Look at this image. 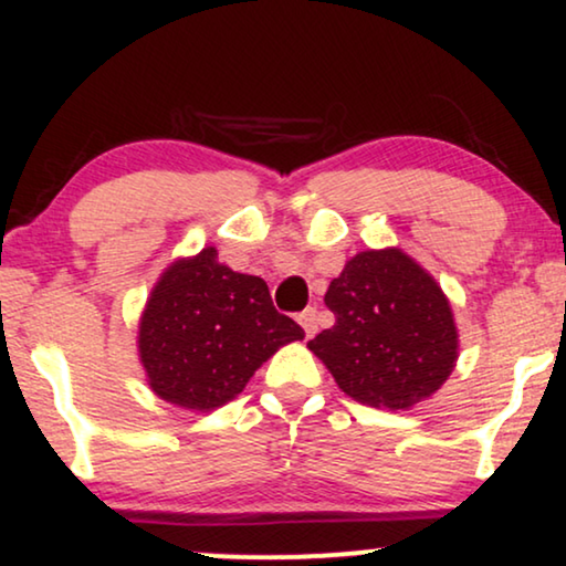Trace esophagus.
<instances>
[{"label":"esophagus","mask_w":566,"mask_h":566,"mask_svg":"<svg viewBox=\"0 0 566 566\" xmlns=\"http://www.w3.org/2000/svg\"><path fill=\"white\" fill-rule=\"evenodd\" d=\"M298 324H301V327H304L306 337H314L316 332H319V312H316L314 306L304 308V312L298 314Z\"/></svg>","instance_id":"esophagus-1"}]
</instances>
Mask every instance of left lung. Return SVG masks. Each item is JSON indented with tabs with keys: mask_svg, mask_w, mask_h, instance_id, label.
<instances>
[{
	"mask_svg": "<svg viewBox=\"0 0 566 566\" xmlns=\"http://www.w3.org/2000/svg\"><path fill=\"white\" fill-rule=\"evenodd\" d=\"M324 304L335 324L308 339V350L360 405L409 409L451 376L459 358L451 306L405 252L355 254Z\"/></svg>",
	"mask_w": 566,
	"mask_h": 566,
	"instance_id": "8db88e82",
	"label": "left lung"
}]
</instances>
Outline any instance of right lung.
Instances as JSON below:
<instances>
[{
    "label": "right lung",
    "instance_id": "obj_1",
    "mask_svg": "<svg viewBox=\"0 0 566 566\" xmlns=\"http://www.w3.org/2000/svg\"><path fill=\"white\" fill-rule=\"evenodd\" d=\"M304 329L273 306L268 283L221 265L206 247L169 265L138 327L149 386L169 405L208 412L244 389L254 370Z\"/></svg>",
    "mask_w": 566,
    "mask_h": 566
}]
</instances>
